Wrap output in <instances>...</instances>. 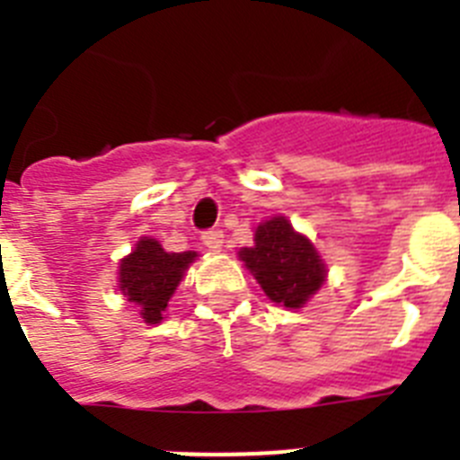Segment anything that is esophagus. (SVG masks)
Returning <instances> with one entry per match:
<instances>
[{
  "instance_id": "obj_1",
  "label": "esophagus",
  "mask_w": 460,
  "mask_h": 460,
  "mask_svg": "<svg viewBox=\"0 0 460 460\" xmlns=\"http://www.w3.org/2000/svg\"><path fill=\"white\" fill-rule=\"evenodd\" d=\"M202 243H205L209 251L218 253V251L223 249V233L221 230H207V233L202 234Z\"/></svg>"
}]
</instances>
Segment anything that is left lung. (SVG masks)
I'll return each instance as SVG.
<instances>
[{"label": "left lung", "mask_w": 460, "mask_h": 460, "mask_svg": "<svg viewBox=\"0 0 460 460\" xmlns=\"http://www.w3.org/2000/svg\"><path fill=\"white\" fill-rule=\"evenodd\" d=\"M237 255L279 306L302 308L327 280L323 255L280 214L260 223L253 246H243Z\"/></svg>", "instance_id": "obj_1"}]
</instances>
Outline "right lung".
Masks as SVG:
<instances>
[{
  "mask_svg": "<svg viewBox=\"0 0 460 460\" xmlns=\"http://www.w3.org/2000/svg\"><path fill=\"white\" fill-rule=\"evenodd\" d=\"M195 258V251L168 253L156 239L140 237L131 253L119 260L117 286L128 302L136 304L145 323L158 324Z\"/></svg>",
  "mask_w": 460,
  "mask_h": 460,
  "instance_id": "1",
  "label": "right lung"
}]
</instances>
